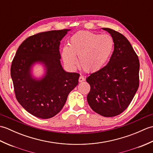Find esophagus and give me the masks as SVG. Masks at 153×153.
Instances as JSON below:
<instances>
[{
    "instance_id": "obj_1",
    "label": "esophagus",
    "mask_w": 153,
    "mask_h": 153,
    "mask_svg": "<svg viewBox=\"0 0 153 153\" xmlns=\"http://www.w3.org/2000/svg\"><path fill=\"white\" fill-rule=\"evenodd\" d=\"M84 80H85V79H84V77L82 76H80L79 77V82H83Z\"/></svg>"
}]
</instances>
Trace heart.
Segmentation results:
<instances>
[{
    "label": "heart",
    "mask_w": 153,
    "mask_h": 153,
    "mask_svg": "<svg viewBox=\"0 0 153 153\" xmlns=\"http://www.w3.org/2000/svg\"><path fill=\"white\" fill-rule=\"evenodd\" d=\"M114 49L112 38L108 35H99L83 31L74 34L69 40V46H64L62 57L65 64L71 69L77 65V57L83 70L95 72L105 66Z\"/></svg>",
    "instance_id": "1"
}]
</instances>
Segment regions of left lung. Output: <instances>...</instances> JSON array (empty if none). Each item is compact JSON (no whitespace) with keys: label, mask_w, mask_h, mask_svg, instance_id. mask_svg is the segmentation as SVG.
<instances>
[{"label":"left lung","mask_w":153,"mask_h":153,"mask_svg":"<svg viewBox=\"0 0 153 153\" xmlns=\"http://www.w3.org/2000/svg\"><path fill=\"white\" fill-rule=\"evenodd\" d=\"M114 44L110 61L86 78L91 89L87 102L95 112L105 117L119 115L128 108L139 87V61L127 38L119 32L102 28Z\"/></svg>","instance_id":"obj_1"}]
</instances>
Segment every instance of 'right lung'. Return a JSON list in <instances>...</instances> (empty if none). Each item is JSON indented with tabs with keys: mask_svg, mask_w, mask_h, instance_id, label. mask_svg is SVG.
<instances>
[{
	"mask_svg": "<svg viewBox=\"0 0 153 153\" xmlns=\"http://www.w3.org/2000/svg\"><path fill=\"white\" fill-rule=\"evenodd\" d=\"M70 30L32 35L19 45L13 59L10 74L16 99L37 118L48 119L56 115L78 84L79 74L67 72L60 63V41ZM36 64L44 68V74L39 78L33 73Z\"/></svg>",
	"mask_w": 153,
	"mask_h": 153,
	"instance_id": "add662e5",
	"label": "right lung"
}]
</instances>
